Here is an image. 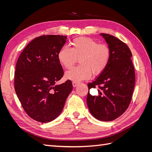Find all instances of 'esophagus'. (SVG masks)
Masks as SVG:
<instances>
[{
    "mask_svg": "<svg viewBox=\"0 0 152 152\" xmlns=\"http://www.w3.org/2000/svg\"><path fill=\"white\" fill-rule=\"evenodd\" d=\"M72 84H73V87H76V86H77L79 84V82L73 81V82H72Z\"/></svg>",
    "mask_w": 152,
    "mask_h": 152,
    "instance_id": "1",
    "label": "esophagus"
}]
</instances>
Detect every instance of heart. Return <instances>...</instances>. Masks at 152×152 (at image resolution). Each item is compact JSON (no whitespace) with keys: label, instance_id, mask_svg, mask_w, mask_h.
<instances>
[{"label":"heart","instance_id":"obj_1","mask_svg":"<svg viewBox=\"0 0 152 152\" xmlns=\"http://www.w3.org/2000/svg\"><path fill=\"white\" fill-rule=\"evenodd\" d=\"M111 56V50L108 45L99 44L89 37L73 39L71 48H61L58 53V59L65 68H71L79 59L80 65L66 72L68 79L75 82L88 79L92 72L94 75L101 74L107 67Z\"/></svg>","mask_w":152,"mask_h":152}]
</instances>
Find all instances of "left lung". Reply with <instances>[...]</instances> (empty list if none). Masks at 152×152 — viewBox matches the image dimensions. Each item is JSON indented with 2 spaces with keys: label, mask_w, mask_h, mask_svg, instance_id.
I'll use <instances>...</instances> for the list:
<instances>
[{
  "label": "left lung",
  "mask_w": 152,
  "mask_h": 152,
  "mask_svg": "<svg viewBox=\"0 0 152 152\" xmlns=\"http://www.w3.org/2000/svg\"><path fill=\"white\" fill-rule=\"evenodd\" d=\"M111 50L107 67L88 84L89 90L98 86V96L88 93L87 104L94 117L112 121L125 112L129 105L135 86V72L132 53L126 44L107 34H101Z\"/></svg>",
  "instance_id": "8db88e82"
}]
</instances>
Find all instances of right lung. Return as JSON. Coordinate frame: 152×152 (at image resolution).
Here are the masks:
<instances>
[{"label":"right lung","mask_w":152,"mask_h":152,"mask_svg":"<svg viewBox=\"0 0 152 152\" xmlns=\"http://www.w3.org/2000/svg\"><path fill=\"white\" fill-rule=\"evenodd\" d=\"M66 36L44 35L32 40L20 54L15 72V89L25 112L34 120L46 123L63 109L73 89L71 80L56 85L64 75L58 53Z\"/></svg>","instance_id":"1"}]
</instances>
